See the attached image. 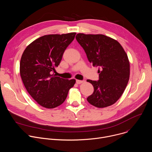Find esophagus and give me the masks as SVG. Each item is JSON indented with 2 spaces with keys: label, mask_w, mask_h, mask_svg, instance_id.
<instances>
[{
  "label": "esophagus",
  "mask_w": 152,
  "mask_h": 152,
  "mask_svg": "<svg viewBox=\"0 0 152 152\" xmlns=\"http://www.w3.org/2000/svg\"><path fill=\"white\" fill-rule=\"evenodd\" d=\"M85 82V80H76V83L77 84H80L82 83H83Z\"/></svg>",
  "instance_id": "esophagus-1"
}]
</instances>
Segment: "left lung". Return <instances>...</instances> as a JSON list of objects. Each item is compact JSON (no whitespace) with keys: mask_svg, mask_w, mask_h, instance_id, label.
Wrapping results in <instances>:
<instances>
[{"mask_svg":"<svg viewBox=\"0 0 152 152\" xmlns=\"http://www.w3.org/2000/svg\"><path fill=\"white\" fill-rule=\"evenodd\" d=\"M76 39L94 67H99L98 81L88 79L94 87L87 98L92 105L102 108L114 104L122 96L130 76L127 55L115 39L102 34H78Z\"/></svg>","mask_w":152,"mask_h":152,"instance_id":"obj_1","label":"left lung"}]
</instances>
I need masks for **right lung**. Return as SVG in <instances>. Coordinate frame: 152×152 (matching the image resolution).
<instances>
[{
	"instance_id": "right-lung-1",
	"label": "right lung",
	"mask_w": 152,
	"mask_h": 152,
	"mask_svg": "<svg viewBox=\"0 0 152 152\" xmlns=\"http://www.w3.org/2000/svg\"><path fill=\"white\" fill-rule=\"evenodd\" d=\"M76 34L71 32L41 37L29 45L21 56V79L29 94L42 107L52 109L61 105L75 84V79H64L52 73Z\"/></svg>"
}]
</instances>
